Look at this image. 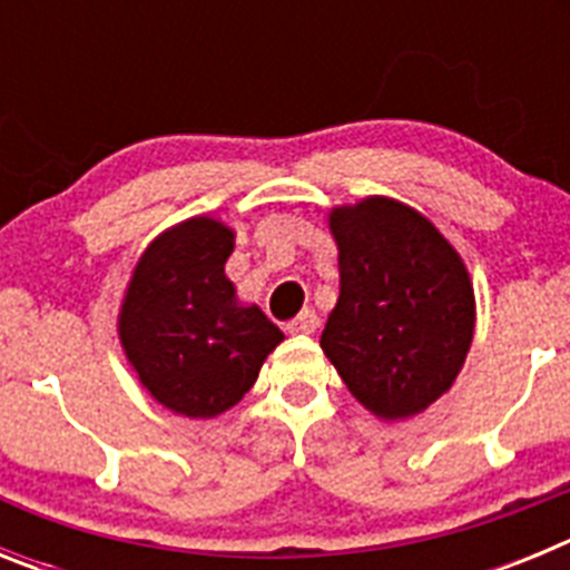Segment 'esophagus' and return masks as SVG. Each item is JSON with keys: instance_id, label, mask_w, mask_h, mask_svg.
Returning a JSON list of instances; mask_svg holds the SVG:
<instances>
[{"instance_id": "34e87169", "label": "esophagus", "mask_w": 570, "mask_h": 570, "mask_svg": "<svg viewBox=\"0 0 570 570\" xmlns=\"http://www.w3.org/2000/svg\"><path fill=\"white\" fill-rule=\"evenodd\" d=\"M320 328V316L316 311H302L296 320L288 322V334H314Z\"/></svg>"}]
</instances>
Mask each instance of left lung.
Here are the masks:
<instances>
[{"instance_id":"8db88e82","label":"left lung","mask_w":570,"mask_h":570,"mask_svg":"<svg viewBox=\"0 0 570 570\" xmlns=\"http://www.w3.org/2000/svg\"><path fill=\"white\" fill-rule=\"evenodd\" d=\"M340 299L322 351L382 420L425 411L454 385L473 340V288L454 245L420 210L371 196L331 210Z\"/></svg>"}]
</instances>
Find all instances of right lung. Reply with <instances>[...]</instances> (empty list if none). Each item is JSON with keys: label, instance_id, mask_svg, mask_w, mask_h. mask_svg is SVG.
Listing matches in <instances>:
<instances>
[{"label": "right lung", "instance_id": "right-lung-1", "mask_svg": "<svg viewBox=\"0 0 570 570\" xmlns=\"http://www.w3.org/2000/svg\"><path fill=\"white\" fill-rule=\"evenodd\" d=\"M234 230L196 216L156 236L136 262L119 340L156 402L190 420L234 407L285 336L256 305L236 302L225 262Z\"/></svg>", "mask_w": 570, "mask_h": 570}]
</instances>
